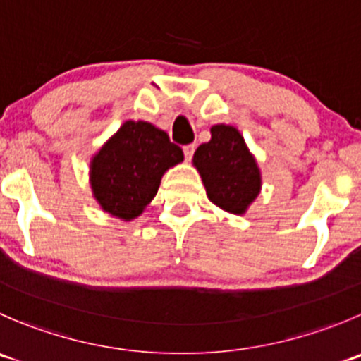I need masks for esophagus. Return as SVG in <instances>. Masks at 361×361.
Segmentation results:
<instances>
[{
  "instance_id": "34e87169",
  "label": "esophagus",
  "mask_w": 361,
  "mask_h": 361,
  "mask_svg": "<svg viewBox=\"0 0 361 361\" xmlns=\"http://www.w3.org/2000/svg\"><path fill=\"white\" fill-rule=\"evenodd\" d=\"M194 152H195V145H187V146H183V155H185V159L188 160V162H190L192 157H194Z\"/></svg>"
}]
</instances>
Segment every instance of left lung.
<instances>
[{"mask_svg": "<svg viewBox=\"0 0 361 361\" xmlns=\"http://www.w3.org/2000/svg\"><path fill=\"white\" fill-rule=\"evenodd\" d=\"M209 201L226 212L241 215L261 190V173L240 132L229 125L212 127L209 142L194 153Z\"/></svg>", "mask_w": 361, "mask_h": 361, "instance_id": "obj_1", "label": "left lung"}]
</instances>
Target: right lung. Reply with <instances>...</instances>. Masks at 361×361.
I'll return each instance as SVG.
<instances>
[{
	"label": "right lung",
	"mask_w": 361,
	"mask_h": 361,
	"mask_svg": "<svg viewBox=\"0 0 361 361\" xmlns=\"http://www.w3.org/2000/svg\"><path fill=\"white\" fill-rule=\"evenodd\" d=\"M183 152L169 135L146 121H125L92 160L93 195L107 213L132 220L157 195L169 167Z\"/></svg>",
	"instance_id": "right-lung-1"
}]
</instances>
